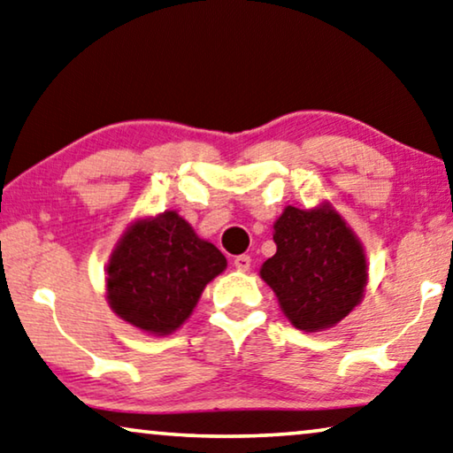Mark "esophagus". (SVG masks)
I'll return each instance as SVG.
<instances>
[{"label": "esophagus", "instance_id": "esophagus-1", "mask_svg": "<svg viewBox=\"0 0 453 453\" xmlns=\"http://www.w3.org/2000/svg\"><path fill=\"white\" fill-rule=\"evenodd\" d=\"M250 262H252V260H250L248 254H240V256H235V258H234V266L238 270H248Z\"/></svg>", "mask_w": 453, "mask_h": 453}]
</instances>
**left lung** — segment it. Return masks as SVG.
I'll return each instance as SVG.
<instances>
[{"label":"left lung","instance_id":"obj_1","mask_svg":"<svg viewBox=\"0 0 453 453\" xmlns=\"http://www.w3.org/2000/svg\"><path fill=\"white\" fill-rule=\"evenodd\" d=\"M276 254L260 276L295 327L317 332L342 321L360 303L366 258L334 209L287 207L274 224Z\"/></svg>","mask_w":453,"mask_h":453}]
</instances>
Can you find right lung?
I'll use <instances>...</instances> for the list:
<instances>
[{
  "instance_id": "add662e5",
  "label": "right lung",
  "mask_w": 453,
  "mask_h": 453,
  "mask_svg": "<svg viewBox=\"0 0 453 453\" xmlns=\"http://www.w3.org/2000/svg\"><path fill=\"white\" fill-rule=\"evenodd\" d=\"M226 256L168 211L138 221L107 266V299L121 319L150 334H171L226 268Z\"/></svg>"
}]
</instances>
